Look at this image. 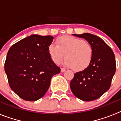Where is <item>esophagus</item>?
I'll return each instance as SVG.
<instances>
[{"label": "esophagus", "instance_id": "esophagus-1", "mask_svg": "<svg viewBox=\"0 0 121 121\" xmlns=\"http://www.w3.org/2000/svg\"><path fill=\"white\" fill-rule=\"evenodd\" d=\"M66 71V70L65 69V68H61V69H60V71H61L62 73H64V72H65V71Z\"/></svg>", "mask_w": 121, "mask_h": 121}]
</instances>
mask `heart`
Instances as JSON below:
<instances>
[{
	"label": "heart",
	"instance_id": "1",
	"mask_svg": "<svg viewBox=\"0 0 121 121\" xmlns=\"http://www.w3.org/2000/svg\"><path fill=\"white\" fill-rule=\"evenodd\" d=\"M57 45L51 43L48 52L51 60L59 64L65 58L64 65L80 71L88 68L93 57V46L88 42L70 36H64L56 40Z\"/></svg>",
	"mask_w": 121,
	"mask_h": 121
}]
</instances>
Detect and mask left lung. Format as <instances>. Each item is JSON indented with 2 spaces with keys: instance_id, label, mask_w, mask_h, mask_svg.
<instances>
[{
  "instance_id": "obj_1",
  "label": "left lung",
  "mask_w": 121,
  "mask_h": 121,
  "mask_svg": "<svg viewBox=\"0 0 121 121\" xmlns=\"http://www.w3.org/2000/svg\"><path fill=\"white\" fill-rule=\"evenodd\" d=\"M73 35L87 40L93 46L94 53L88 68L74 74L70 82V88L74 95L81 100H96L110 87L116 71L115 54L98 36L90 33Z\"/></svg>"
}]
</instances>
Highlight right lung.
Wrapping results in <instances>:
<instances>
[{
    "label": "right lung",
    "mask_w": 121,
    "mask_h": 121,
    "mask_svg": "<svg viewBox=\"0 0 121 121\" xmlns=\"http://www.w3.org/2000/svg\"><path fill=\"white\" fill-rule=\"evenodd\" d=\"M53 40L51 36L31 35L8 50L5 71L10 88L22 99L35 101L42 98L51 78L60 71L48 52Z\"/></svg>",
    "instance_id": "right-lung-1"
}]
</instances>
